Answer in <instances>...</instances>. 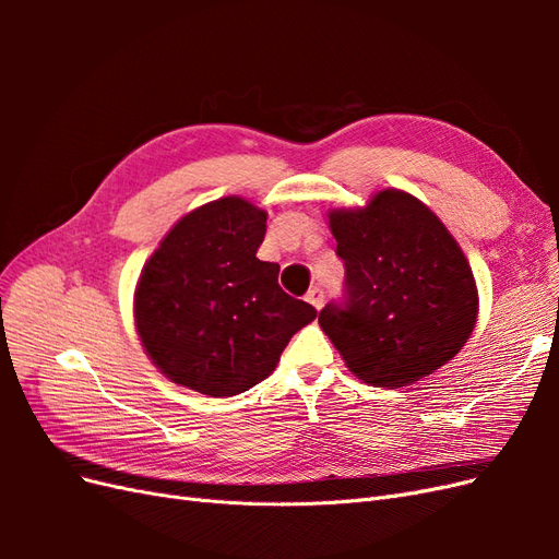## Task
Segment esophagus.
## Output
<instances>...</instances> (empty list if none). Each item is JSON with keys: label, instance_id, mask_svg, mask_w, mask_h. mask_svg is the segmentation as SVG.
Wrapping results in <instances>:
<instances>
[{"label": "esophagus", "instance_id": "34e87169", "mask_svg": "<svg viewBox=\"0 0 559 559\" xmlns=\"http://www.w3.org/2000/svg\"><path fill=\"white\" fill-rule=\"evenodd\" d=\"M306 300L310 302V306H312L314 310H321V308H324V292H321L319 286H314V289H310V292H308Z\"/></svg>", "mask_w": 559, "mask_h": 559}]
</instances>
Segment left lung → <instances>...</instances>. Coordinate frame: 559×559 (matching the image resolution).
Instances as JSON below:
<instances>
[{
    "label": "left lung",
    "instance_id": "1",
    "mask_svg": "<svg viewBox=\"0 0 559 559\" xmlns=\"http://www.w3.org/2000/svg\"><path fill=\"white\" fill-rule=\"evenodd\" d=\"M345 263V296L319 312L354 376L405 386L464 347L478 319V289L462 247L425 202L384 189L366 207L329 212Z\"/></svg>",
    "mask_w": 559,
    "mask_h": 559
}]
</instances>
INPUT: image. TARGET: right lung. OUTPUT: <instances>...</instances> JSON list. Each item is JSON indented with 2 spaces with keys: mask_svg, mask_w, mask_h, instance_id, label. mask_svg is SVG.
Returning a JSON list of instances; mask_svg holds the SVG:
<instances>
[{
  "mask_svg": "<svg viewBox=\"0 0 559 559\" xmlns=\"http://www.w3.org/2000/svg\"><path fill=\"white\" fill-rule=\"evenodd\" d=\"M267 214L228 195L165 235L134 292V326L165 378L207 396H235L273 373L292 335L317 310L257 259Z\"/></svg>",
  "mask_w": 559,
  "mask_h": 559,
  "instance_id": "right-lung-1",
  "label": "right lung"
}]
</instances>
